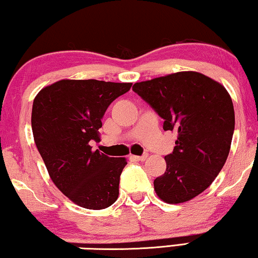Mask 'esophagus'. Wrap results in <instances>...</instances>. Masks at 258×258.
Here are the masks:
<instances>
[{"label":"esophagus","instance_id":"34e87169","mask_svg":"<svg viewBox=\"0 0 258 258\" xmlns=\"http://www.w3.org/2000/svg\"><path fill=\"white\" fill-rule=\"evenodd\" d=\"M147 156H148V154H144V155H141V156L132 155L131 157H132V159H133V160H136V161H145L146 159H147Z\"/></svg>","mask_w":258,"mask_h":258}]
</instances>
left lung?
<instances>
[{"label":"left lung","instance_id":"8db88e82","mask_svg":"<svg viewBox=\"0 0 258 258\" xmlns=\"http://www.w3.org/2000/svg\"><path fill=\"white\" fill-rule=\"evenodd\" d=\"M137 92L176 131V146L164 160L166 172L154 180L163 202L190 201L206 190L224 167L235 126L232 98L217 81L197 72H179L136 83Z\"/></svg>","mask_w":258,"mask_h":258}]
</instances>
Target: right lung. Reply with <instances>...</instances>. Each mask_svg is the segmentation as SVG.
Segmentation results:
<instances>
[{
  "label": "right lung",
  "instance_id": "add662e5",
  "mask_svg": "<svg viewBox=\"0 0 258 258\" xmlns=\"http://www.w3.org/2000/svg\"><path fill=\"white\" fill-rule=\"evenodd\" d=\"M132 83L97 80H61L41 89L32 105L31 125L49 177L73 203L102 210L119 195L125 157H110L90 144L109 105Z\"/></svg>",
  "mask_w": 258,
  "mask_h": 258
}]
</instances>
